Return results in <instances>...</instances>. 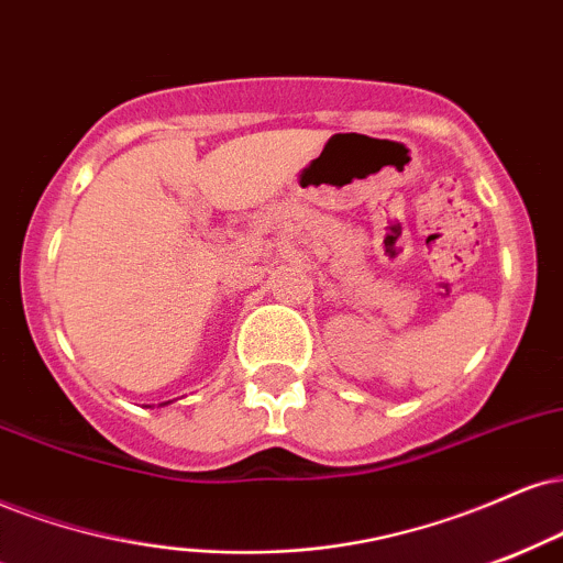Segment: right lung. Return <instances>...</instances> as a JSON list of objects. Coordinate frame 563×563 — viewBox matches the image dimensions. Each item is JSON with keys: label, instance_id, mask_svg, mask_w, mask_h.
Returning a JSON list of instances; mask_svg holds the SVG:
<instances>
[{"label": "right lung", "instance_id": "1", "mask_svg": "<svg viewBox=\"0 0 563 563\" xmlns=\"http://www.w3.org/2000/svg\"><path fill=\"white\" fill-rule=\"evenodd\" d=\"M167 404H170V401H165V404H159V406H167Z\"/></svg>", "mask_w": 563, "mask_h": 563}]
</instances>
